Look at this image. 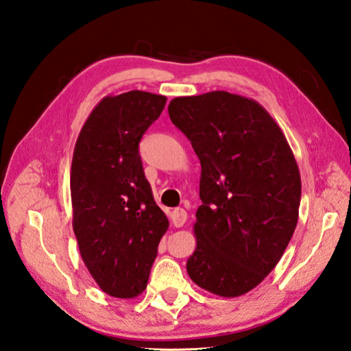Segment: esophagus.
Listing matches in <instances>:
<instances>
[{"mask_svg":"<svg viewBox=\"0 0 351 351\" xmlns=\"http://www.w3.org/2000/svg\"><path fill=\"white\" fill-rule=\"evenodd\" d=\"M187 221V212L184 208H175L171 212V222H173L175 227H182Z\"/></svg>","mask_w":351,"mask_h":351,"instance_id":"34e87169","label":"esophagus"}]
</instances>
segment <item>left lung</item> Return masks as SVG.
Segmentation results:
<instances>
[{"mask_svg":"<svg viewBox=\"0 0 351 351\" xmlns=\"http://www.w3.org/2000/svg\"><path fill=\"white\" fill-rule=\"evenodd\" d=\"M169 114L201 162L189 276L222 298L245 295L275 269L296 228V159L254 99L215 90L171 99Z\"/></svg>","mask_w":351,"mask_h":351,"instance_id":"left-lung-1","label":"left lung"}]
</instances>
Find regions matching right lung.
<instances>
[{"label":"right lung","mask_w":351,"mask_h":351,"mask_svg":"<svg viewBox=\"0 0 351 351\" xmlns=\"http://www.w3.org/2000/svg\"><path fill=\"white\" fill-rule=\"evenodd\" d=\"M165 101L141 90L106 97L75 144L73 232L87 270L113 298H136L145 290L158 244L169 228L139 156V141Z\"/></svg>","instance_id":"right-lung-1"}]
</instances>
